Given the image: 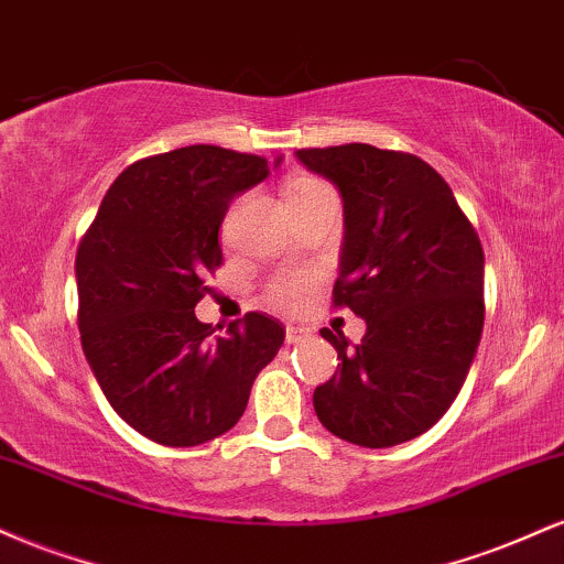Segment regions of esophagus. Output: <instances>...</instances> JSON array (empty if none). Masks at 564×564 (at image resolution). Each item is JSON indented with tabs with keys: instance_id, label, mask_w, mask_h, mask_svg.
Returning <instances> with one entry per match:
<instances>
[{
	"instance_id": "1",
	"label": "esophagus",
	"mask_w": 564,
	"mask_h": 564,
	"mask_svg": "<svg viewBox=\"0 0 564 564\" xmlns=\"http://www.w3.org/2000/svg\"><path fill=\"white\" fill-rule=\"evenodd\" d=\"M307 328H300V326H286V341L289 345H300V341L307 339Z\"/></svg>"
}]
</instances>
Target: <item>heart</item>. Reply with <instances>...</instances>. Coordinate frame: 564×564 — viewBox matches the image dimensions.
Returning <instances> with one entry per match:
<instances>
[{
  "mask_svg": "<svg viewBox=\"0 0 564 564\" xmlns=\"http://www.w3.org/2000/svg\"><path fill=\"white\" fill-rule=\"evenodd\" d=\"M313 187H321V183H315V180H300V183H294L289 187V196H291V193L313 191ZM307 286H310V278L281 275V278H275L273 283H270L268 291H270V296H273V302L281 304V307L296 310V307H302L304 294H307Z\"/></svg>",
  "mask_w": 564,
  "mask_h": 564,
  "instance_id": "1",
  "label": "heart"
}]
</instances>
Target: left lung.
I'll return each mask as SVG.
<instances>
[{
	"mask_svg": "<svg viewBox=\"0 0 564 564\" xmlns=\"http://www.w3.org/2000/svg\"><path fill=\"white\" fill-rule=\"evenodd\" d=\"M296 159L339 191L334 304L366 321L358 345L321 332L341 368L315 387V413L347 443L392 448L435 426L467 379L485 321L480 238L448 183L411 153L349 142Z\"/></svg>",
	"mask_w": 564,
	"mask_h": 564,
	"instance_id": "obj_1",
	"label": "left lung"
}]
</instances>
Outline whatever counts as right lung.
Wrapping results in <instances>:
<instances>
[{
	"instance_id": "right-lung-1",
	"label": "right lung",
	"mask_w": 564,
	"mask_h": 564,
	"mask_svg": "<svg viewBox=\"0 0 564 564\" xmlns=\"http://www.w3.org/2000/svg\"><path fill=\"white\" fill-rule=\"evenodd\" d=\"M268 174V159L217 145L142 159L108 187L76 251L84 358L113 411L153 443L191 448L236 426L283 345L286 328L262 313L217 336L193 313L223 262L230 200Z\"/></svg>"
}]
</instances>
